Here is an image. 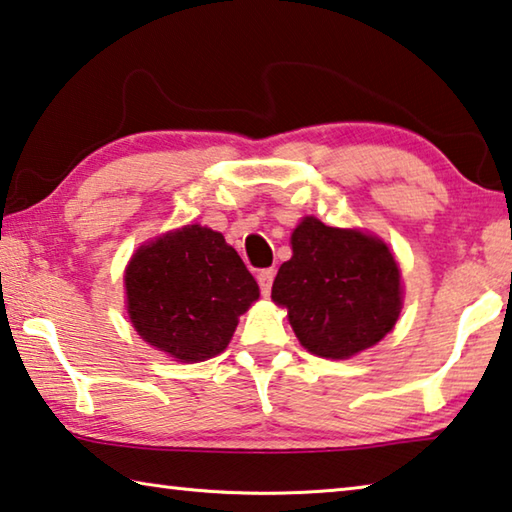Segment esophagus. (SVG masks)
<instances>
[{"instance_id":"1","label":"esophagus","mask_w":512,"mask_h":512,"mask_svg":"<svg viewBox=\"0 0 512 512\" xmlns=\"http://www.w3.org/2000/svg\"><path fill=\"white\" fill-rule=\"evenodd\" d=\"M273 278H275V271L273 269H262L257 273V282H259V289H262L264 296L271 294V287H273Z\"/></svg>"}]
</instances>
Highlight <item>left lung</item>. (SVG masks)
<instances>
[{
	"label": "left lung",
	"instance_id": "1",
	"mask_svg": "<svg viewBox=\"0 0 512 512\" xmlns=\"http://www.w3.org/2000/svg\"><path fill=\"white\" fill-rule=\"evenodd\" d=\"M289 262L271 298L287 307L298 342L321 358L346 360L378 344L401 312V275L383 241L307 216L291 234Z\"/></svg>",
	"mask_w": 512,
	"mask_h": 512
}]
</instances>
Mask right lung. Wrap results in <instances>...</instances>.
Segmentation results:
<instances>
[{
  "mask_svg": "<svg viewBox=\"0 0 512 512\" xmlns=\"http://www.w3.org/2000/svg\"><path fill=\"white\" fill-rule=\"evenodd\" d=\"M127 312L150 346L180 362L225 351L259 287L223 234L200 225L168 232L132 257Z\"/></svg>",
  "mask_w": 512,
  "mask_h": 512,
  "instance_id": "add662e5",
  "label": "right lung"
}]
</instances>
